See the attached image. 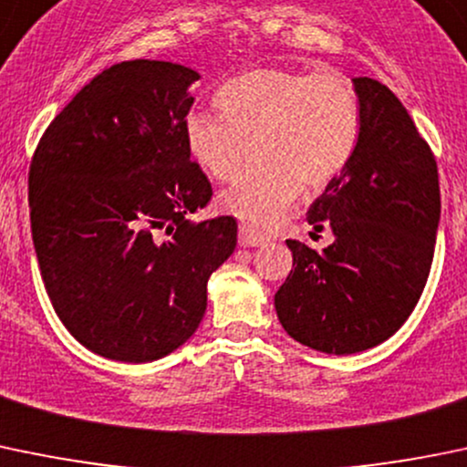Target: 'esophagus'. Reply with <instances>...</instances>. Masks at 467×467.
Listing matches in <instances>:
<instances>
[{
  "mask_svg": "<svg viewBox=\"0 0 467 467\" xmlns=\"http://www.w3.org/2000/svg\"><path fill=\"white\" fill-rule=\"evenodd\" d=\"M267 235L256 232L254 227H249V224H240V234H238V243L243 244V247H258V244H265L267 243Z\"/></svg>",
  "mask_w": 467,
  "mask_h": 467,
  "instance_id": "34e87169",
  "label": "esophagus"
}]
</instances>
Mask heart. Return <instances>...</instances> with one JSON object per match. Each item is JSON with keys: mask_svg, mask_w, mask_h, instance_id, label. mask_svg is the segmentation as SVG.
Masks as SVG:
<instances>
[{"mask_svg": "<svg viewBox=\"0 0 467 467\" xmlns=\"http://www.w3.org/2000/svg\"><path fill=\"white\" fill-rule=\"evenodd\" d=\"M215 105L223 114L186 117V143L218 182H234L256 143L258 161L223 202L258 227L281 220L304 189L319 193L333 184L362 134L358 89L337 71L249 69L220 85Z\"/></svg>", "mask_w": 467, "mask_h": 467, "instance_id": "b5f03b06", "label": "heart"}]
</instances>
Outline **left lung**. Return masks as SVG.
<instances>
[{"label": "left lung", "instance_id": "8db88e82", "mask_svg": "<svg viewBox=\"0 0 467 467\" xmlns=\"http://www.w3.org/2000/svg\"><path fill=\"white\" fill-rule=\"evenodd\" d=\"M362 134L346 171L312 202L307 223L330 229L317 252L287 240L292 269L274 296L290 337L348 355L389 339L420 299L441 218L430 143L387 85L355 78Z\"/></svg>", "mask_w": 467, "mask_h": 467}]
</instances>
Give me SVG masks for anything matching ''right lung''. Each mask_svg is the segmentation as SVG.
I'll list each match as a JSON object with an SVG mask.
<instances>
[{
    "instance_id": "obj_1",
    "label": "right lung",
    "mask_w": 467,
    "mask_h": 467,
    "mask_svg": "<svg viewBox=\"0 0 467 467\" xmlns=\"http://www.w3.org/2000/svg\"><path fill=\"white\" fill-rule=\"evenodd\" d=\"M198 78L161 60L108 67L33 152L28 206L47 295L103 358L152 362L184 344L209 276L235 249L234 218H186L213 195L184 132Z\"/></svg>"
}]
</instances>
